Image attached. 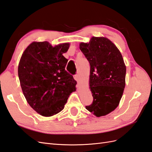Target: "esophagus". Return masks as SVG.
<instances>
[{"label": "esophagus", "mask_w": 152, "mask_h": 152, "mask_svg": "<svg viewBox=\"0 0 152 152\" xmlns=\"http://www.w3.org/2000/svg\"><path fill=\"white\" fill-rule=\"evenodd\" d=\"M74 78H75L77 82H79V80H80V77H79V75H75L74 76Z\"/></svg>", "instance_id": "1"}]
</instances>
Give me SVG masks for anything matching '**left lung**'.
<instances>
[{
  "mask_svg": "<svg viewBox=\"0 0 152 152\" xmlns=\"http://www.w3.org/2000/svg\"><path fill=\"white\" fill-rule=\"evenodd\" d=\"M80 49L91 66L90 88L93 102L85 108L97 117L105 115L118 106L125 87L126 66L119 49L110 40L92 37Z\"/></svg>",
  "mask_w": 152,
  "mask_h": 152,
  "instance_id": "8db88e82",
  "label": "left lung"
}]
</instances>
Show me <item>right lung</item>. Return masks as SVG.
Listing matches in <instances>:
<instances>
[{
	"mask_svg": "<svg viewBox=\"0 0 152 152\" xmlns=\"http://www.w3.org/2000/svg\"><path fill=\"white\" fill-rule=\"evenodd\" d=\"M69 44L55 47L48 42H33L23 53L18 74L27 102L39 114L49 117L64 109L76 81L65 71L63 54Z\"/></svg>",
	"mask_w": 152,
	"mask_h": 152,
	"instance_id": "1",
	"label": "right lung"
}]
</instances>
